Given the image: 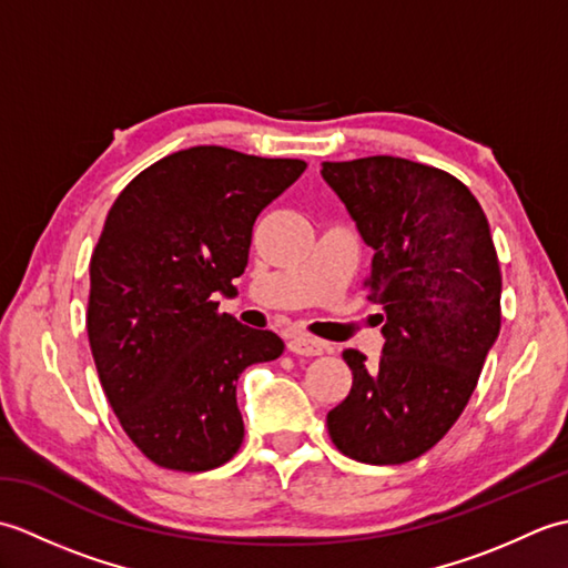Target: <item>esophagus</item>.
Here are the masks:
<instances>
[{
  "label": "esophagus",
  "instance_id": "esophagus-1",
  "mask_svg": "<svg viewBox=\"0 0 568 568\" xmlns=\"http://www.w3.org/2000/svg\"><path fill=\"white\" fill-rule=\"evenodd\" d=\"M287 348H291L295 356H320V354H324V348H327V346H324L317 339H312V336L297 334V336H293L291 342H287Z\"/></svg>",
  "mask_w": 568,
  "mask_h": 568
}]
</instances>
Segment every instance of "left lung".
<instances>
[{"label": "left lung", "mask_w": 568, "mask_h": 568, "mask_svg": "<svg viewBox=\"0 0 568 568\" xmlns=\"http://www.w3.org/2000/svg\"><path fill=\"white\" fill-rule=\"evenodd\" d=\"M322 178L373 248L368 300L385 312L376 364L342 354L354 383L329 409V437L356 462H413L464 413L498 339L490 226L470 190L439 168L371 155L322 163Z\"/></svg>", "instance_id": "obj_1"}]
</instances>
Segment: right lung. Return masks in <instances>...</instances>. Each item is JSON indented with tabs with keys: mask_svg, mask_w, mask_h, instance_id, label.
<instances>
[{
	"mask_svg": "<svg viewBox=\"0 0 568 568\" xmlns=\"http://www.w3.org/2000/svg\"><path fill=\"white\" fill-rule=\"evenodd\" d=\"M305 168L192 146L139 173L106 214L90 261V348L114 415L153 464L210 470L244 442L236 381L285 346L220 312L216 295L236 291L253 222Z\"/></svg>",
	"mask_w": 568,
	"mask_h": 568,
	"instance_id": "1",
	"label": "right lung"
}]
</instances>
